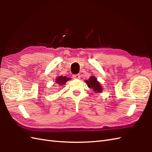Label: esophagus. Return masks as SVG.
I'll list each match as a JSON object with an SVG mask.
<instances>
[{
	"mask_svg": "<svg viewBox=\"0 0 152 152\" xmlns=\"http://www.w3.org/2000/svg\"><path fill=\"white\" fill-rule=\"evenodd\" d=\"M73 78H74V79H78V80H79V79H80V74H75V75L73 76Z\"/></svg>",
	"mask_w": 152,
	"mask_h": 152,
	"instance_id": "esophagus-1",
	"label": "esophagus"
}]
</instances>
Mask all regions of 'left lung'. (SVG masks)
Wrapping results in <instances>:
<instances>
[{
    "mask_svg": "<svg viewBox=\"0 0 152 152\" xmlns=\"http://www.w3.org/2000/svg\"><path fill=\"white\" fill-rule=\"evenodd\" d=\"M86 83L88 86L89 88L92 89L93 91L95 92V93H102L103 89L102 87L101 86V84L98 81L97 79L96 78V77L94 76H91L90 77L88 80H86Z\"/></svg>",
    "mask_w": 152,
    "mask_h": 152,
    "instance_id": "1",
    "label": "left lung"
}]
</instances>
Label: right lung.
I'll list each match as a JSON object with an SVG mask.
<instances>
[{
  "instance_id": "add662e5",
  "label": "right lung",
  "mask_w": 152,
  "mask_h": 152,
  "mask_svg": "<svg viewBox=\"0 0 152 152\" xmlns=\"http://www.w3.org/2000/svg\"><path fill=\"white\" fill-rule=\"evenodd\" d=\"M70 78H66V76H57L56 79V84H58L57 86H62L65 84L67 81H69Z\"/></svg>"
}]
</instances>
